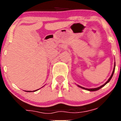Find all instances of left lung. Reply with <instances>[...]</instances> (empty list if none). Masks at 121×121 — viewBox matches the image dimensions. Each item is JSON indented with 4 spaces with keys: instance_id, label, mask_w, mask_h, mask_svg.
Listing matches in <instances>:
<instances>
[{
    "instance_id": "left-lung-1",
    "label": "left lung",
    "mask_w": 121,
    "mask_h": 121,
    "mask_svg": "<svg viewBox=\"0 0 121 121\" xmlns=\"http://www.w3.org/2000/svg\"><path fill=\"white\" fill-rule=\"evenodd\" d=\"M115 68V64H114V68H113V72H112V75H111V76L110 77V78H109L108 79V81H107V82H105V83L104 84H103V85H101V86H99V87H98V88H90V89H88V88H85L82 87V86H80V85H78V86H80V88H82V89H84V90H88V91H97V90H99L100 88H102V87H103V86H104V85H105L106 84H107V83H108V82H109V81H110V80H111V78H112V77L113 73H114Z\"/></svg>"
}]
</instances>
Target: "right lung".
I'll list each match as a JSON object with an SVG mask.
<instances>
[{
	"label": "right lung",
	"mask_w": 121,
	"mask_h": 121,
	"mask_svg": "<svg viewBox=\"0 0 121 121\" xmlns=\"http://www.w3.org/2000/svg\"><path fill=\"white\" fill-rule=\"evenodd\" d=\"M37 90H35V91H34V92H35V91H37ZM27 92H31V91H27Z\"/></svg>",
	"instance_id": "obj_1"
}]
</instances>
